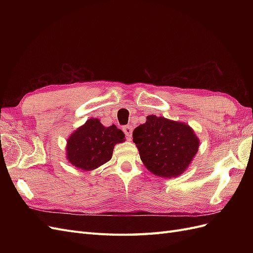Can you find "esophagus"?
Segmentation results:
<instances>
[{
    "label": "esophagus",
    "mask_w": 253,
    "mask_h": 253,
    "mask_svg": "<svg viewBox=\"0 0 253 253\" xmlns=\"http://www.w3.org/2000/svg\"><path fill=\"white\" fill-rule=\"evenodd\" d=\"M124 132H125V134H126V138H127L128 140H131L132 133H133V127H132V126H126L124 127Z\"/></svg>",
    "instance_id": "obj_1"
}]
</instances>
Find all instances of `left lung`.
I'll return each instance as SVG.
<instances>
[{"mask_svg": "<svg viewBox=\"0 0 253 253\" xmlns=\"http://www.w3.org/2000/svg\"><path fill=\"white\" fill-rule=\"evenodd\" d=\"M133 141L145 168L165 178L185 172L200 148V139L189 125L155 115H149L145 124L134 129Z\"/></svg>", "mask_w": 253, "mask_h": 253, "instance_id": "1", "label": "left lung"}]
</instances>
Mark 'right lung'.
<instances>
[{"mask_svg": "<svg viewBox=\"0 0 253 253\" xmlns=\"http://www.w3.org/2000/svg\"><path fill=\"white\" fill-rule=\"evenodd\" d=\"M124 141L125 134L116 126H104L90 118L67 138L66 158L82 171H93L111 160L115 145Z\"/></svg>", "mask_w": 253, "mask_h": 253, "instance_id": "add662e5", "label": "right lung"}]
</instances>
